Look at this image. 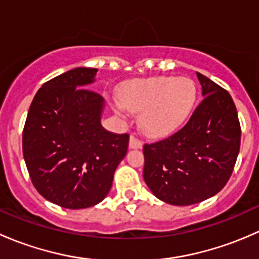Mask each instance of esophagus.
Wrapping results in <instances>:
<instances>
[{"label":"esophagus","instance_id":"esophagus-1","mask_svg":"<svg viewBox=\"0 0 259 259\" xmlns=\"http://www.w3.org/2000/svg\"><path fill=\"white\" fill-rule=\"evenodd\" d=\"M129 148L130 149H142L143 148V143L140 142L139 139H137V138H135L134 135H130Z\"/></svg>","mask_w":259,"mask_h":259}]
</instances>
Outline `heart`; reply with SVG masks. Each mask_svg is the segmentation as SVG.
I'll list each match as a JSON object with an SVG mask.
<instances>
[{
	"instance_id": "1",
	"label": "heart",
	"mask_w": 259,
	"mask_h": 259,
	"mask_svg": "<svg viewBox=\"0 0 259 259\" xmlns=\"http://www.w3.org/2000/svg\"><path fill=\"white\" fill-rule=\"evenodd\" d=\"M197 101V88L188 77L154 76L126 83L120 91L116 109L140 114L146 135L164 138L188 121Z\"/></svg>"
}]
</instances>
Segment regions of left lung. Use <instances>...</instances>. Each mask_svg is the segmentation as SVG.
<instances>
[{
	"label": "left lung",
	"mask_w": 259,
	"mask_h": 259,
	"mask_svg": "<svg viewBox=\"0 0 259 259\" xmlns=\"http://www.w3.org/2000/svg\"><path fill=\"white\" fill-rule=\"evenodd\" d=\"M203 100L183 129L145 144L143 177L158 199L192 205L221 192L231 178L241 146V125L227 90L197 72Z\"/></svg>",
	"instance_id": "8db88e82"
}]
</instances>
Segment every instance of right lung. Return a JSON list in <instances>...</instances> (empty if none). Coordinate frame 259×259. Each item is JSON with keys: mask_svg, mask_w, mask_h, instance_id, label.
Returning a JSON list of instances; mask_svg holds the SVG:
<instances>
[{"mask_svg": "<svg viewBox=\"0 0 259 259\" xmlns=\"http://www.w3.org/2000/svg\"><path fill=\"white\" fill-rule=\"evenodd\" d=\"M98 69L76 67L36 93L22 134V151L36 190L67 209L99 204L126 155L129 135L101 125L103 96L89 90Z\"/></svg>", "mask_w": 259, "mask_h": 259, "instance_id": "obj_1", "label": "right lung"}]
</instances>
